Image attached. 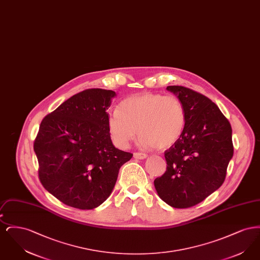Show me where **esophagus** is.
Here are the masks:
<instances>
[{"label": "esophagus", "mask_w": 260, "mask_h": 260, "mask_svg": "<svg viewBox=\"0 0 260 260\" xmlns=\"http://www.w3.org/2000/svg\"><path fill=\"white\" fill-rule=\"evenodd\" d=\"M134 157H135L136 159L143 160V159L147 158V155H146V154H144V153H139V152H136V153H134Z\"/></svg>", "instance_id": "1"}]
</instances>
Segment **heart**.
I'll use <instances>...</instances> for the list:
<instances>
[{
    "label": "heart",
    "instance_id": "heart-1",
    "mask_svg": "<svg viewBox=\"0 0 260 260\" xmlns=\"http://www.w3.org/2000/svg\"><path fill=\"white\" fill-rule=\"evenodd\" d=\"M185 123V109L178 98L143 92L124 99L118 110L110 113L107 124L119 148L128 146L137 129L141 146L166 149L179 139Z\"/></svg>",
    "mask_w": 260,
    "mask_h": 260
}]
</instances>
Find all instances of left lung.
<instances>
[{"label": "left lung", "mask_w": 260, "mask_h": 260, "mask_svg": "<svg viewBox=\"0 0 260 260\" xmlns=\"http://www.w3.org/2000/svg\"><path fill=\"white\" fill-rule=\"evenodd\" d=\"M182 102L183 134L165 151L167 171L154 180L159 197L175 209L196 206L222 185L233 157L232 128L219 108L207 96L169 86Z\"/></svg>", "instance_id": "left-lung-1"}]
</instances>
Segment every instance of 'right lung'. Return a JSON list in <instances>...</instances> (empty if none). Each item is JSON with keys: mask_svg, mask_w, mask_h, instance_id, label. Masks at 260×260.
<instances>
[{"mask_svg": "<svg viewBox=\"0 0 260 260\" xmlns=\"http://www.w3.org/2000/svg\"><path fill=\"white\" fill-rule=\"evenodd\" d=\"M115 91L88 88L47 115L34 141L42 185L63 204L92 210L111 194L132 153L115 148L108 131Z\"/></svg>", "mask_w": 260, "mask_h": 260, "instance_id": "right-lung-1", "label": "right lung"}]
</instances>
